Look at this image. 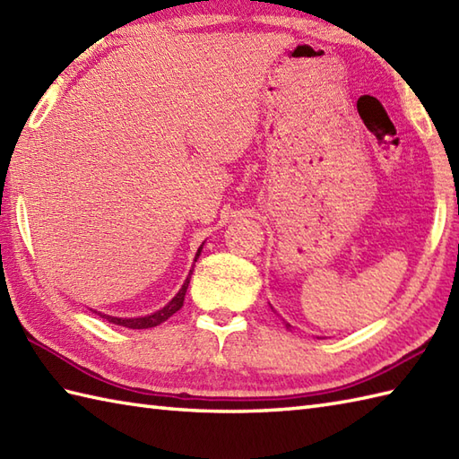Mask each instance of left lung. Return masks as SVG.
<instances>
[{
    "label": "left lung",
    "instance_id": "obj_1",
    "mask_svg": "<svg viewBox=\"0 0 459 459\" xmlns=\"http://www.w3.org/2000/svg\"><path fill=\"white\" fill-rule=\"evenodd\" d=\"M286 325H288V327H290V324H286Z\"/></svg>",
    "mask_w": 459,
    "mask_h": 459
}]
</instances>
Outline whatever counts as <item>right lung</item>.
I'll use <instances>...</instances> for the list:
<instances>
[{
  "label": "right lung",
  "mask_w": 459,
  "mask_h": 459,
  "mask_svg": "<svg viewBox=\"0 0 459 459\" xmlns=\"http://www.w3.org/2000/svg\"><path fill=\"white\" fill-rule=\"evenodd\" d=\"M201 248H203V245L199 247L197 255H195V262H197V258H199V255H201ZM191 274H193V270H189L187 280L183 281L181 290L178 291V294L173 296V299L169 301V304L163 306V307L158 309V311H153L152 316H143V317H114V316L100 314V311H94V314H99L100 317H104L106 321H110V324H114V325H122V327H130V329H150V327L160 325V324H163V321H168V319L175 314V311H179V309L183 307L185 291H187V288H189Z\"/></svg>",
  "instance_id": "obj_1"
}]
</instances>
